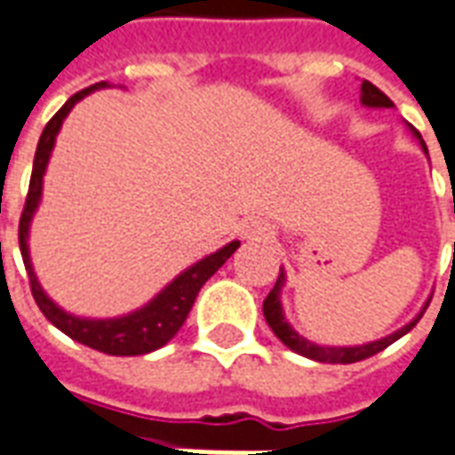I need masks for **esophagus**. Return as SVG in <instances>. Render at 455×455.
Listing matches in <instances>:
<instances>
[{"label":"esophagus","instance_id":"obj_1","mask_svg":"<svg viewBox=\"0 0 455 455\" xmlns=\"http://www.w3.org/2000/svg\"><path fill=\"white\" fill-rule=\"evenodd\" d=\"M245 236L251 238V236H267V228H253V231H248Z\"/></svg>","mask_w":455,"mask_h":455}]
</instances>
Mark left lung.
<instances>
[{
    "label": "left lung",
    "mask_w": 455,
    "mask_h": 455,
    "mask_svg": "<svg viewBox=\"0 0 455 455\" xmlns=\"http://www.w3.org/2000/svg\"><path fill=\"white\" fill-rule=\"evenodd\" d=\"M362 103L371 108H393V100H390L381 89H376L371 82L362 84ZM415 134L419 137V132ZM419 140H422V137H419ZM422 147H425V142H422ZM282 282H284V275L279 272V279L275 282V289H272L270 294H267V299L262 301L265 321H267V325L272 328V332H275L291 352H296V355L301 356H308V359H315V362H325V364H355V362H362V359H369V356L379 355L381 349H386L388 345H393L395 339L403 338L405 332L412 331L417 325V321L422 318V313H419L415 321L407 323L405 328H400L398 332H393V335H388V338L383 339H376V342H369V345H362V347H318V345H313V342L301 338L299 332L291 331V325L284 321V315H282V304H279V289H282Z\"/></svg>",
    "instance_id": "1"
}]
</instances>
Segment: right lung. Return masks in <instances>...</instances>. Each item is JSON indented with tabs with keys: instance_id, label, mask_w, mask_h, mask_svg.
Returning <instances> with one entry per match:
<instances>
[{
	"instance_id": "right-lung-1",
	"label": "right lung",
	"mask_w": 455,
	"mask_h": 455,
	"mask_svg": "<svg viewBox=\"0 0 455 455\" xmlns=\"http://www.w3.org/2000/svg\"><path fill=\"white\" fill-rule=\"evenodd\" d=\"M106 86V82L93 84L89 89H82L79 93H74L72 99L67 100L65 106L57 110L55 116L50 117V123L45 124V130L40 134L38 149H36V159H33V173H30V185L28 195H26V204H23L21 221H19V245H21V258L26 270H28V282H30V294L36 299V304L43 311V315L48 318L55 328L69 335L76 342H82L86 347L99 349L103 355H116V356H137L147 355V352H154L166 345L168 339L173 338L180 328H183L188 313L193 308L195 299H197V291L202 289V284L214 275V272L224 265V262L236 253V248L241 243L238 241H231L228 245H224L221 251H217L210 258H204L197 265H193L190 270H185L180 277H176L171 284H168L164 291H161L154 301L140 308V311L130 313V315H123V318H113V321H91V318H76V315H69L62 308H57L52 301H50L45 291L40 289L38 279L33 275V267H30L28 258V224L33 212L38 207L40 200V188H43V173H45V166H48L50 151L55 147V137L62 127V120L67 117V113L72 110L76 100H82L86 93L91 91Z\"/></svg>"
}]
</instances>
